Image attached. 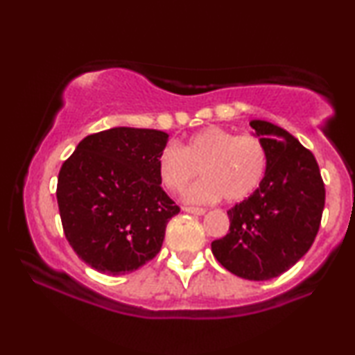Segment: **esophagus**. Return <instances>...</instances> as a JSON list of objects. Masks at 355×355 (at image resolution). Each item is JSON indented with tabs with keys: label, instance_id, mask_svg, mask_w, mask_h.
<instances>
[{
	"label": "esophagus",
	"instance_id": "esophagus-1",
	"mask_svg": "<svg viewBox=\"0 0 355 355\" xmlns=\"http://www.w3.org/2000/svg\"><path fill=\"white\" fill-rule=\"evenodd\" d=\"M182 210L187 211V214H192V215H204L205 214V209H199V207H184Z\"/></svg>",
	"mask_w": 355,
	"mask_h": 355
}]
</instances>
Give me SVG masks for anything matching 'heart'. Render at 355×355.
<instances>
[{"label":"heart","mask_w":355,"mask_h":355,"mask_svg":"<svg viewBox=\"0 0 355 355\" xmlns=\"http://www.w3.org/2000/svg\"><path fill=\"white\" fill-rule=\"evenodd\" d=\"M204 179L184 192L187 204H209L223 197L241 202L259 186L266 171V150L259 138L236 135L210 125L192 133L181 148L166 145L156 158L161 187L179 192L197 176Z\"/></svg>","instance_id":"heart-1"}]
</instances>
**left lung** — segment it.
<instances>
[{
	"label": "left lung",
	"mask_w": 355,
	"mask_h": 355,
	"mask_svg": "<svg viewBox=\"0 0 355 355\" xmlns=\"http://www.w3.org/2000/svg\"><path fill=\"white\" fill-rule=\"evenodd\" d=\"M266 150V173L252 194L230 209L227 236L211 252L230 272L270 280L310 250L324 209L318 163L295 137L268 121H251Z\"/></svg>",
	"instance_id": "left-lung-1"
}]
</instances>
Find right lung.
Listing matches in <instances>:
<instances>
[{
    "instance_id": "add662e5",
    "label": "right lung",
    "mask_w": 355,
    "mask_h": 355,
    "mask_svg": "<svg viewBox=\"0 0 355 355\" xmlns=\"http://www.w3.org/2000/svg\"><path fill=\"white\" fill-rule=\"evenodd\" d=\"M168 137L153 128H109L83 138L60 168L63 232L98 272H132L159 252L166 225L179 214L156 173Z\"/></svg>"
}]
</instances>
